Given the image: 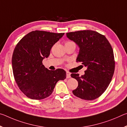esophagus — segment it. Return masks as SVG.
Instances as JSON below:
<instances>
[{
	"label": "esophagus",
	"instance_id": "34e87169",
	"mask_svg": "<svg viewBox=\"0 0 127 127\" xmlns=\"http://www.w3.org/2000/svg\"><path fill=\"white\" fill-rule=\"evenodd\" d=\"M66 78H70V73L69 72H66Z\"/></svg>",
	"mask_w": 127,
	"mask_h": 127
}]
</instances>
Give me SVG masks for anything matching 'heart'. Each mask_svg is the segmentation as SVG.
Masks as SVG:
<instances>
[{
	"label": "heart",
	"instance_id": "b5f03b06",
	"mask_svg": "<svg viewBox=\"0 0 127 127\" xmlns=\"http://www.w3.org/2000/svg\"><path fill=\"white\" fill-rule=\"evenodd\" d=\"M72 42H73V41H66L65 42V44H66V43H72Z\"/></svg>",
	"mask_w": 127,
	"mask_h": 127
}]
</instances>
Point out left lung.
Returning a JSON list of instances; mask_svg holds the SVG:
<instances>
[{
	"mask_svg": "<svg viewBox=\"0 0 127 127\" xmlns=\"http://www.w3.org/2000/svg\"><path fill=\"white\" fill-rule=\"evenodd\" d=\"M66 36L79 48L77 62L87 67L83 76L70 74L78 83L73 94L85 100L96 99L106 90L114 73L112 47L104 35L92 30L71 32L66 33Z\"/></svg>",
	"mask_w": 127,
	"mask_h": 127,
	"instance_id": "8db88e82",
	"label": "left lung"
}]
</instances>
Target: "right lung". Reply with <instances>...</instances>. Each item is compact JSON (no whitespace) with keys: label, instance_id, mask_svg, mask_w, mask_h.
Here are the masks:
<instances>
[{"label":"right lung","instance_id":"add662e5","mask_svg":"<svg viewBox=\"0 0 127 127\" xmlns=\"http://www.w3.org/2000/svg\"><path fill=\"white\" fill-rule=\"evenodd\" d=\"M64 33L33 31L16 45L12 58V69L19 89L27 97L41 100L53 93L56 83L66 78L63 69L50 70L42 64L51 49Z\"/></svg>","mask_w":127,"mask_h":127}]
</instances>
